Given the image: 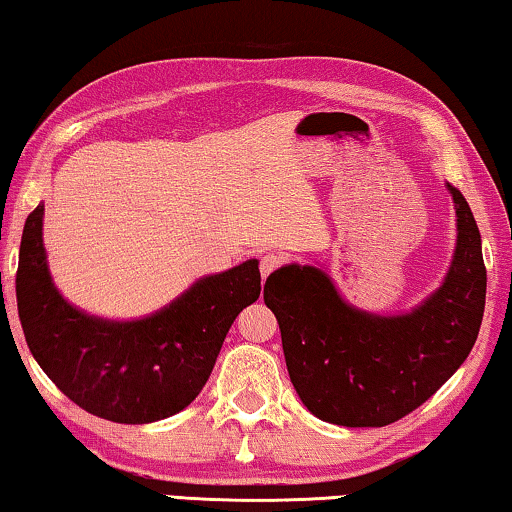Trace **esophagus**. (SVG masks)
<instances>
[{
	"instance_id": "1",
	"label": "esophagus",
	"mask_w": 512,
	"mask_h": 512,
	"mask_svg": "<svg viewBox=\"0 0 512 512\" xmlns=\"http://www.w3.org/2000/svg\"><path fill=\"white\" fill-rule=\"evenodd\" d=\"M281 263H283L281 258H279V256H274V254H267V256H263V258H261V274H263V279L270 277V274H272L274 270H279Z\"/></svg>"
}]
</instances>
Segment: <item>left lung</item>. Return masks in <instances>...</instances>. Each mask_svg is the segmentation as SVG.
Listing matches in <instances>:
<instances>
[{
    "label": "left lung",
    "mask_w": 512,
    "mask_h": 512,
    "mask_svg": "<svg viewBox=\"0 0 512 512\" xmlns=\"http://www.w3.org/2000/svg\"><path fill=\"white\" fill-rule=\"evenodd\" d=\"M458 247L442 288L405 316L345 304L316 267L272 272L263 300L277 316L290 382L306 410L348 428H382L426 403L474 348L485 311L481 233L458 187Z\"/></svg>",
    "instance_id": "8db88e82"
}]
</instances>
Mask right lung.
Returning <instances> with one entry per match:
<instances>
[{
  "mask_svg": "<svg viewBox=\"0 0 512 512\" xmlns=\"http://www.w3.org/2000/svg\"><path fill=\"white\" fill-rule=\"evenodd\" d=\"M258 295L261 272L251 258L196 281L151 318H93L54 288L43 206L29 212L22 231L15 297L31 355L75 405L114 423H151L185 410L208 382L233 320Z\"/></svg>",
  "mask_w": 512,
  "mask_h": 512,
  "instance_id": "add662e5",
  "label": "right lung"
}]
</instances>
